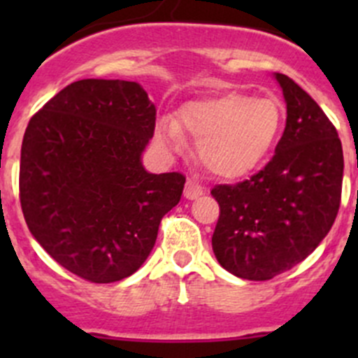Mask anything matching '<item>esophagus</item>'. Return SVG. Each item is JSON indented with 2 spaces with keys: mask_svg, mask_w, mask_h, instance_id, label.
<instances>
[{
  "mask_svg": "<svg viewBox=\"0 0 358 358\" xmlns=\"http://www.w3.org/2000/svg\"><path fill=\"white\" fill-rule=\"evenodd\" d=\"M202 185H199L197 182H194V180H189V182L185 183V197L187 199H197V197L202 196Z\"/></svg>",
  "mask_w": 358,
  "mask_h": 358,
  "instance_id": "obj_1",
  "label": "esophagus"
}]
</instances>
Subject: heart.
I'll list each match as a JSON object with an SVG mask.
<instances>
[{
	"instance_id": "b5f03b06",
	"label": "heart",
	"mask_w": 358,
	"mask_h": 358,
	"mask_svg": "<svg viewBox=\"0 0 358 358\" xmlns=\"http://www.w3.org/2000/svg\"><path fill=\"white\" fill-rule=\"evenodd\" d=\"M282 106L273 96L229 92L194 100L175 117H161L157 138L180 150L185 135L197 143L202 166L220 178L234 180L255 171L272 152L282 129Z\"/></svg>"
}]
</instances>
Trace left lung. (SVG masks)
Masks as SVG:
<instances>
[{
    "mask_svg": "<svg viewBox=\"0 0 358 358\" xmlns=\"http://www.w3.org/2000/svg\"><path fill=\"white\" fill-rule=\"evenodd\" d=\"M286 129L263 169L236 185H216V259L234 275L268 280L301 263L333 227L341 202L343 147L319 103L277 72Z\"/></svg>",
    "mask_w": 358,
    "mask_h": 358,
    "instance_id": "left-lung-1",
    "label": "left lung"
}]
</instances>
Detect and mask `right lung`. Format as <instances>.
I'll return each mask as SVG.
<instances>
[{"label": "right lung", "instance_id": "add662e5", "mask_svg": "<svg viewBox=\"0 0 358 358\" xmlns=\"http://www.w3.org/2000/svg\"><path fill=\"white\" fill-rule=\"evenodd\" d=\"M154 128L145 90L121 79L71 83L29 121L19 175L25 223L74 275L109 284L135 273L180 202L182 173L142 166Z\"/></svg>", "mask_w": 358, "mask_h": 358}]
</instances>
